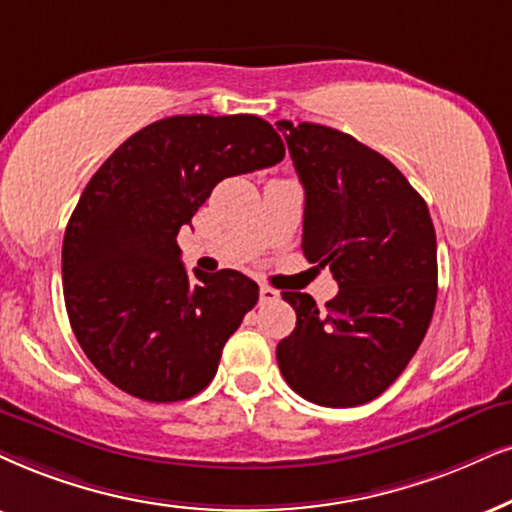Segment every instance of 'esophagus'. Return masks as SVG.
I'll return each mask as SVG.
<instances>
[{"instance_id":"esophagus-1","label":"esophagus","mask_w":512,"mask_h":512,"mask_svg":"<svg viewBox=\"0 0 512 512\" xmlns=\"http://www.w3.org/2000/svg\"><path fill=\"white\" fill-rule=\"evenodd\" d=\"M278 300V290L269 288V286H260V302H276Z\"/></svg>"}]
</instances>
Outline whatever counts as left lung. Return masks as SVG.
<instances>
[{
	"label": "left lung",
	"instance_id": "obj_1",
	"mask_svg": "<svg viewBox=\"0 0 512 512\" xmlns=\"http://www.w3.org/2000/svg\"><path fill=\"white\" fill-rule=\"evenodd\" d=\"M276 125L304 186L302 252L340 286L323 312L312 295L283 293L297 323L278 342V368L314 404H366L399 378L428 333L437 302L435 226L385 155L333 127Z\"/></svg>",
	"mask_w": 512,
	"mask_h": 512
}]
</instances>
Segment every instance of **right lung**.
I'll return each instance as SVG.
<instances>
[{
  "label": "right lung",
  "mask_w": 512,
  "mask_h": 512,
  "mask_svg": "<svg viewBox=\"0 0 512 512\" xmlns=\"http://www.w3.org/2000/svg\"><path fill=\"white\" fill-rule=\"evenodd\" d=\"M257 115H172L132 134L82 191L63 238V297L80 347L132 397L189 399L260 297L241 271L181 264L177 234L219 181L281 163Z\"/></svg>",
  "instance_id": "1"
}]
</instances>
